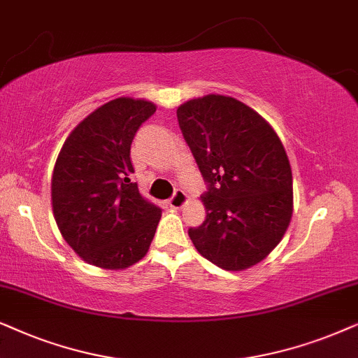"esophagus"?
I'll return each mask as SVG.
<instances>
[{
	"label": "esophagus",
	"instance_id": "34e87169",
	"mask_svg": "<svg viewBox=\"0 0 358 358\" xmlns=\"http://www.w3.org/2000/svg\"><path fill=\"white\" fill-rule=\"evenodd\" d=\"M187 201H188V194L185 193V192H182V189H176L173 196L169 199V204H170L171 208L178 209V208H182L183 204H187Z\"/></svg>",
	"mask_w": 358,
	"mask_h": 358
}]
</instances>
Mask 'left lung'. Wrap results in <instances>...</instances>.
I'll use <instances>...</instances> for the list:
<instances>
[{"label": "left lung", "mask_w": 358, "mask_h": 358, "mask_svg": "<svg viewBox=\"0 0 358 358\" xmlns=\"http://www.w3.org/2000/svg\"><path fill=\"white\" fill-rule=\"evenodd\" d=\"M176 116L209 185L206 219L188 231L193 245L227 271L260 264L293 214L292 165L278 134L255 109L224 94L188 99Z\"/></svg>", "instance_id": "1"}]
</instances>
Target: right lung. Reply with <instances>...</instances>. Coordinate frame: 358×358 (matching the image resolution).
Returning <instances> with one entry per match:
<instances>
[{
    "instance_id": "obj_1",
    "label": "right lung",
    "mask_w": 358,
    "mask_h": 358,
    "mask_svg": "<svg viewBox=\"0 0 358 358\" xmlns=\"http://www.w3.org/2000/svg\"><path fill=\"white\" fill-rule=\"evenodd\" d=\"M157 106L121 96L88 114L66 137L52 173V211L80 259L104 270L129 268L149 252L162 209L145 199L131 144Z\"/></svg>"
}]
</instances>
